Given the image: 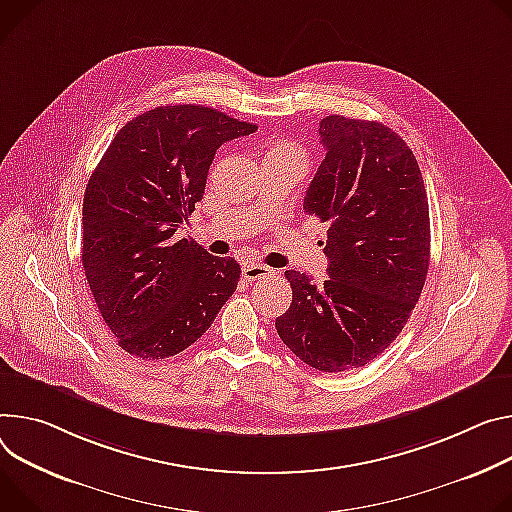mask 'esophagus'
Masks as SVG:
<instances>
[{"label":"esophagus","instance_id":"34e87169","mask_svg":"<svg viewBox=\"0 0 512 512\" xmlns=\"http://www.w3.org/2000/svg\"><path fill=\"white\" fill-rule=\"evenodd\" d=\"M243 277L249 282L253 280H269V277H275V269L261 265V263H245L243 265Z\"/></svg>","mask_w":512,"mask_h":512}]
</instances>
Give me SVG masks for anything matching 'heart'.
<instances>
[{
    "mask_svg": "<svg viewBox=\"0 0 512 512\" xmlns=\"http://www.w3.org/2000/svg\"><path fill=\"white\" fill-rule=\"evenodd\" d=\"M288 157H296V159H302V161H304L302 149L296 147V145L290 143V141H271V143L267 145L265 161H271V159H288Z\"/></svg>",
    "mask_w": 512,
    "mask_h": 512,
    "instance_id": "heart-1",
    "label": "heart"
}]
</instances>
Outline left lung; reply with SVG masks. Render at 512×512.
Segmentation results:
<instances>
[{"label":"left lung","instance_id":"8db88e82","mask_svg":"<svg viewBox=\"0 0 512 512\" xmlns=\"http://www.w3.org/2000/svg\"><path fill=\"white\" fill-rule=\"evenodd\" d=\"M318 136L327 155L304 212L329 226V280L286 271L292 304L275 329L304 363L337 374L384 353L404 329L427 280L431 222L421 169L394 130L333 114Z\"/></svg>","mask_w":512,"mask_h":512}]
</instances>
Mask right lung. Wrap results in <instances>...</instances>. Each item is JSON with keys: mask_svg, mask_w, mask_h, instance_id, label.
Returning a JSON list of instances; mask_svg holds the SVG:
<instances>
[{"mask_svg": "<svg viewBox=\"0 0 512 512\" xmlns=\"http://www.w3.org/2000/svg\"><path fill=\"white\" fill-rule=\"evenodd\" d=\"M257 126L206 106H161L124 124L83 196L81 261L118 345L165 359L196 343L237 290L241 265L177 239L216 149Z\"/></svg>", "mask_w": 512, "mask_h": 512, "instance_id": "obj_1", "label": "right lung"}]
</instances>
